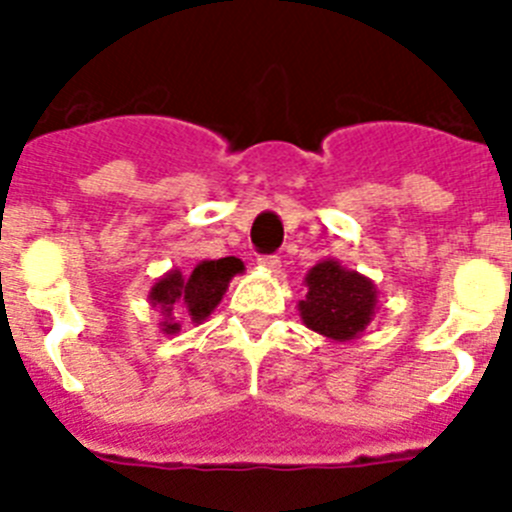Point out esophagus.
I'll return each instance as SVG.
<instances>
[{"label": "esophagus", "mask_w": 512, "mask_h": 512, "mask_svg": "<svg viewBox=\"0 0 512 512\" xmlns=\"http://www.w3.org/2000/svg\"><path fill=\"white\" fill-rule=\"evenodd\" d=\"M259 264L269 271H279L282 261H279V256H274V253H266V256H259Z\"/></svg>", "instance_id": "esophagus-1"}]
</instances>
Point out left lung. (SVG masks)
I'll use <instances>...</instances> for the list:
<instances>
[{
  "label": "left lung",
  "instance_id": "obj_1",
  "mask_svg": "<svg viewBox=\"0 0 512 512\" xmlns=\"http://www.w3.org/2000/svg\"><path fill=\"white\" fill-rule=\"evenodd\" d=\"M305 282L300 315L307 328L336 341H351L369 325L377 305V289L369 279L328 259L312 266Z\"/></svg>",
  "mask_w": 512,
  "mask_h": 512
}]
</instances>
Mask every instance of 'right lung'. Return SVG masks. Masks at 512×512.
<instances>
[{"mask_svg": "<svg viewBox=\"0 0 512 512\" xmlns=\"http://www.w3.org/2000/svg\"><path fill=\"white\" fill-rule=\"evenodd\" d=\"M243 271V261L235 256H225L217 261H202L200 266H194L189 277H182V271H169L164 279H158L151 289L153 307H161L166 318L171 310L189 315L194 323H200L215 310V305L223 300L225 289L233 274ZM166 333H176L179 323L176 320H164Z\"/></svg>", "mask_w": 512, "mask_h": 512, "instance_id": "right-lung-1", "label": "right lung"}]
</instances>
